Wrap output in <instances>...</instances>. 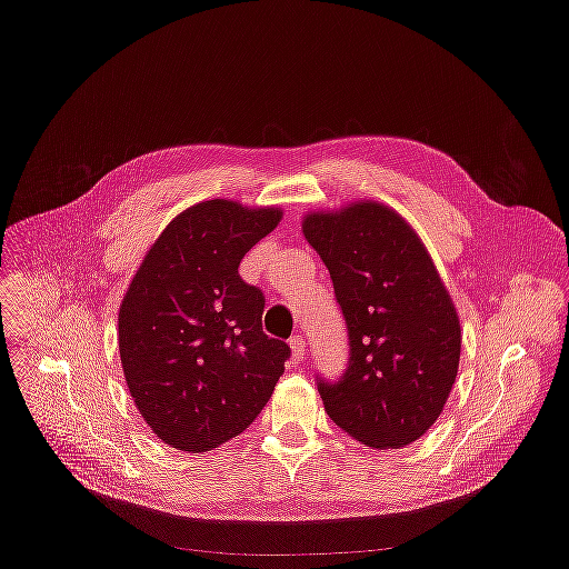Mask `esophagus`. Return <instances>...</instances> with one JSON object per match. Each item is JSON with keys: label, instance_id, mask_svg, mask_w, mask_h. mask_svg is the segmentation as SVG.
I'll return each mask as SVG.
<instances>
[{"label": "esophagus", "instance_id": "1", "mask_svg": "<svg viewBox=\"0 0 569 569\" xmlns=\"http://www.w3.org/2000/svg\"><path fill=\"white\" fill-rule=\"evenodd\" d=\"M290 350H292V361L301 363L306 357V339L301 335L290 337Z\"/></svg>", "mask_w": 569, "mask_h": 569}]
</instances>
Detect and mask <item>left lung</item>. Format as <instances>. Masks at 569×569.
<instances>
[{"label": "left lung", "mask_w": 569, "mask_h": 569, "mask_svg": "<svg viewBox=\"0 0 569 569\" xmlns=\"http://www.w3.org/2000/svg\"><path fill=\"white\" fill-rule=\"evenodd\" d=\"M348 332L337 380L317 375L330 420L375 449H400L440 418L460 361V321L409 223L380 203L308 214Z\"/></svg>", "instance_id": "1"}]
</instances>
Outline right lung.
I'll use <instances>...</instances> for the list:
<instances>
[{"instance_id": "right-lung-1", "label": "right lung", "mask_w": 569, "mask_h": 569, "mask_svg": "<svg viewBox=\"0 0 569 569\" xmlns=\"http://www.w3.org/2000/svg\"><path fill=\"white\" fill-rule=\"evenodd\" d=\"M281 212L206 201L178 214L138 268L118 315L120 361L149 429L178 451H212L270 400L290 346L261 326L266 297L241 259Z\"/></svg>"}]
</instances>
